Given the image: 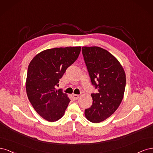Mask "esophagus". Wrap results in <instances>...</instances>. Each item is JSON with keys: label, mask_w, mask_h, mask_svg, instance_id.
Masks as SVG:
<instances>
[{"label": "esophagus", "mask_w": 153, "mask_h": 153, "mask_svg": "<svg viewBox=\"0 0 153 153\" xmlns=\"http://www.w3.org/2000/svg\"><path fill=\"white\" fill-rule=\"evenodd\" d=\"M73 99L75 100H78V98H79V95H78V94H73Z\"/></svg>", "instance_id": "34e87169"}]
</instances>
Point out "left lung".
Instances as JSON below:
<instances>
[{"label": "left lung", "mask_w": 153, "mask_h": 153, "mask_svg": "<svg viewBox=\"0 0 153 153\" xmlns=\"http://www.w3.org/2000/svg\"><path fill=\"white\" fill-rule=\"evenodd\" d=\"M82 54L92 84L98 89L91 94L92 105L85 109V117L98 123L111 116L123 100L126 74L118 60L113 55L98 47H83Z\"/></svg>", "instance_id": "obj_1"}]
</instances>
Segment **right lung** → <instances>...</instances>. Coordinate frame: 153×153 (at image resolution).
Instances as JSON below:
<instances>
[{"instance_id": "1", "label": "right lung", "mask_w": 153, "mask_h": 153, "mask_svg": "<svg viewBox=\"0 0 153 153\" xmlns=\"http://www.w3.org/2000/svg\"><path fill=\"white\" fill-rule=\"evenodd\" d=\"M80 47L54 48L37 54L30 61L26 91L30 103L41 117L57 121L64 114L70 100L61 89L56 90L66 69L77 59Z\"/></svg>"}]
</instances>
